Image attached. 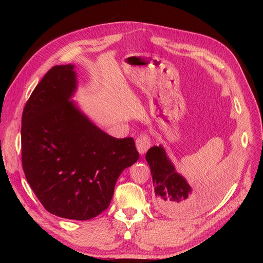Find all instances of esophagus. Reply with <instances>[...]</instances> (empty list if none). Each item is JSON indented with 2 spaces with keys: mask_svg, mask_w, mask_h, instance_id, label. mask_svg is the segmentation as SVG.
I'll return each instance as SVG.
<instances>
[{
  "mask_svg": "<svg viewBox=\"0 0 263 263\" xmlns=\"http://www.w3.org/2000/svg\"><path fill=\"white\" fill-rule=\"evenodd\" d=\"M135 145L137 148V151H139L140 155L144 156L146 154V151L150 148L151 142L149 136L147 134H141L139 137H137L135 141Z\"/></svg>",
  "mask_w": 263,
  "mask_h": 263,
  "instance_id": "34e87169",
  "label": "esophagus"
}]
</instances>
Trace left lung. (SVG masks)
Returning <instances> with one entry per match:
<instances>
[{
	"label": "left lung",
	"mask_w": 263,
	"mask_h": 263,
	"mask_svg": "<svg viewBox=\"0 0 263 263\" xmlns=\"http://www.w3.org/2000/svg\"><path fill=\"white\" fill-rule=\"evenodd\" d=\"M155 185V205L168 217H191L201 213L217 197V190L194 193L185 178L176 172L162 145L151 147L146 154Z\"/></svg>",
	"instance_id": "obj_1"
}]
</instances>
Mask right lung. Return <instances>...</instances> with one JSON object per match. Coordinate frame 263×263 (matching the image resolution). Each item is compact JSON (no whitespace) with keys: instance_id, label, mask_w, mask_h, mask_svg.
I'll list each match as a JSON object with an SVG mask.
<instances>
[{"instance_id":"obj_1","label":"right lung","mask_w":263,"mask_h":263,"mask_svg":"<svg viewBox=\"0 0 263 263\" xmlns=\"http://www.w3.org/2000/svg\"><path fill=\"white\" fill-rule=\"evenodd\" d=\"M77 87L71 64L54 66L35 87L22 114V167L47 211L87 220L109 205L140 155L132 137L110 136L82 112L71 100Z\"/></svg>"}]
</instances>
